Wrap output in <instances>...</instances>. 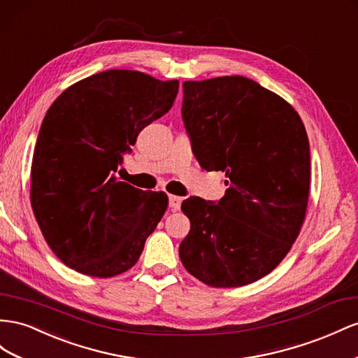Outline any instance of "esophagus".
Masks as SVG:
<instances>
[{
	"mask_svg": "<svg viewBox=\"0 0 358 358\" xmlns=\"http://www.w3.org/2000/svg\"><path fill=\"white\" fill-rule=\"evenodd\" d=\"M169 205H170L171 210H179V209H180V205H182V197L170 196V197H169Z\"/></svg>",
	"mask_w": 358,
	"mask_h": 358,
	"instance_id": "obj_1",
	"label": "esophagus"
}]
</instances>
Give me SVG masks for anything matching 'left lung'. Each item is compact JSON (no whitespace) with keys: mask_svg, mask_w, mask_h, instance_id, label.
Masks as SVG:
<instances>
[{"mask_svg":"<svg viewBox=\"0 0 358 358\" xmlns=\"http://www.w3.org/2000/svg\"><path fill=\"white\" fill-rule=\"evenodd\" d=\"M182 119L208 171H226L218 203L187 199L191 229L179 245L187 271L212 287L265 277L291 250L306 218L310 148L298 113L245 76L185 81Z\"/></svg>","mask_w":358,"mask_h":358,"instance_id":"left-lung-1","label":"left lung"}]
</instances>
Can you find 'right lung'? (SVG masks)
<instances>
[{
  "instance_id": "1",
  "label": "right lung",
  "mask_w": 358,
  "mask_h": 358,
  "mask_svg": "<svg viewBox=\"0 0 358 358\" xmlns=\"http://www.w3.org/2000/svg\"><path fill=\"white\" fill-rule=\"evenodd\" d=\"M179 81L113 69L66 89L48 110L31 164V206L48 245L92 277L132 268L169 199L115 178L138 134L162 117Z\"/></svg>"
}]
</instances>
